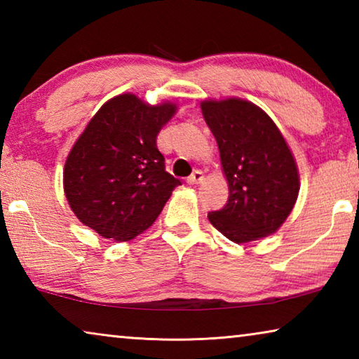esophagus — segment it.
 I'll list each match as a JSON object with an SVG mask.
<instances>
[{
	"label": "esophagus",
	"mask_w": 359,
	"mask_h": 359,
	"mask_svg": "<svg viewBox=\"0 0 359 359\" xmlns=\"http://www.w3.org/2000/svg\"><path fill=\"white\" fill-rule=\"evenodd\" d=\"M187 182L190 185H196V184H201V182H204V172L203 171H193V174L190 175V177L187 179Z\"/></svg>",
	"instance_id": "1"
}]
</instances>
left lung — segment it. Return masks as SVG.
Here are the masks:
<instances>
[{
  "label": "left lung",
  "mask_w": 359,
  "mask_h": 359,
  "mask_svg": "<svg viewBox=\"0 0 359 359\" xmlns=\"http://www.w3.org/2000/svg\"><path fill=\"white\" fill-rule=\"evenodd\" d=\"M215 136L229 196L209 212L212 226L236 244L274 234L293 210L299 172L280 130L263 109L241 98L201 102Z\"/></svg>",
  "instance_id": "1"
}]
</instances>
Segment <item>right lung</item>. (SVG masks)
<instances>
[{"instance_id":"1","label":"right lung","mask_w":359,"mask_h":359,"mask_svg":"<svg viewBox=\"0 0 359 359\" xmlns=\"http://www.w3.org/2000/svg\"><path fill=\"white\" fill-rule=\"evenodd\" d=\"M177 106H151L136 95L109 100L72 145L63 169L71 210L102 238L126 242L150 228L180 180L165 171L156 147Z\"/></svg>"}]
</instances>
